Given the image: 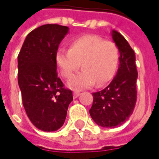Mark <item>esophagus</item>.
<instances>
[{
    "label": "esophagus",
    "mask_w": 159,
    "mask_h": 159,
    "mask_svg": "<svg viewBox=\"0 0 159 159\" xmlns=\"http://www.w3.org/2000/svg\"><path fill=\"white\" fill-rule=\"evenodd\" d=\"M73 95H74V98H78V97H79V95H80V92H79V91H75V92L73 93Z\"/></svg>",
    "instance_id": "1"
}]
</instances>
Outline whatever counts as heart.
<instances>
[{
    "instance_id": "obj_1",
    "label": "heart",
    "mask_w": 159,
    "mask_h": 159,
    "mask_svg": "<svg viewBox=\"0 0 159 159\" xmlns=\"http://www.w3.org/2000/svg\"><path fill=\"white\" fill-rule=\"evenodd\" d=\"M55 61L61 76L67 79L82 65L84 70L68 83L70 88L78 90L97 83L102 86L111 81L118 68L119 50L113 42L96 34H85L74 39L69 50L58 49Z\"/></svg>"
}]
</instances>
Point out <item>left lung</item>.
Segmentation results:
<instances>
[{
  "label": "left lung",
  "mask_w": 159,
  "mask_h": 159,
  "mask_svg": "<svg viewBox=\"0 0 159 159\" xmlns=\"http://www.w3.org/2000/svg\"><path fill=\"white\" fill-rule=\"evenodd\" d=\"M111 36L120 53L118 70L106 88L93 93V104L89 110L94 122L105 128H115L127 120L137 101L135 53L120 33L112 30Z\"/></svg>",
  "instance_id": "obj_1"
}]
</instances>
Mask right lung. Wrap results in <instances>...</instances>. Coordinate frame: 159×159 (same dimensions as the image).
<instances>
[{"mask_svg": "<svg viewBox=\"0 0 159 159\" xmlns=\"http://www.w3.org/2000/svg\"><path fill=\"white\" fill-rule=\"evenodd\" d=\"M69 28L41 26L27 35L18 55V84L31 123L43 131H55L65 122L72 91L57 76L55 61L58 46Z\"/></svg>", "mask_w": 159, "mask_h": 159, "instance_id": "obj_1", "label": "right lung"}]
</instances>
